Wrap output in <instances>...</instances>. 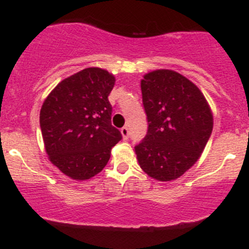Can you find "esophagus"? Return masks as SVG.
I'll return each mask as SVG.
<instances>
[{
    "label": "esophagus",
    "mask_w": 249,
    "mask_h": 249,
    "mask_svg": "<svg viewBox=\"0 0 249 249\" xmlns=\"http://www.w3.org/2000/svg\"><path fill=\"white\" fill-rule=\"evenodd\" d=\"M120 132H122L123 139H124V140H127V139H129V135H130L129 127H127V126L122 127V130H120Z\"/></svg>",
    "instance_id": "1"
}]
</instances>
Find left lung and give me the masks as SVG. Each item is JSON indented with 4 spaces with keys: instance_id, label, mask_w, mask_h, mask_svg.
<instances>
[{
    "instance_id": "8db88e82",
    "label": "left lung",
    "mask_w": 249,
    "mask_h": 249,
    "mask_svg": "<svg viewBox=\"0 0 249 249\" xmlns=\"http://www.w3.org/2000/svg\"><path fill=\"white\" fill-rule=\"evenodd\" d=\"M148 132L135 153L141 169L160 182L187 172L212 134L213 115L201 90L172 70H155L141 80Z\"/></svg>"
}]
</instances>
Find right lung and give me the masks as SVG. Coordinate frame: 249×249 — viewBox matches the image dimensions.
<instances>
[{"label": "right lung", "mask_w": 249, "mask_h": 249, "mask_svg": "<svg viewBox=\"0 0 249 249\" xmlns=\"http://www.w3.org/2000/svg\"><path fill=\"white\" fill-rule=\"evenodd\" d=\"M115 78L89 67L65 78L42 105L39 125L50 162L74 180L101 172L122 134L110 123Z\"/></svg>", "instance_id": "right-lung-1"}]
</instances>
